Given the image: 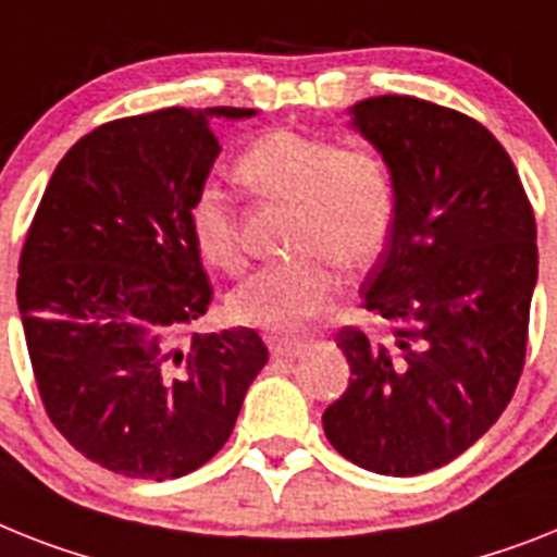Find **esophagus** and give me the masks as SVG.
<instances>
[{"label": "esophagus", "instance_id": "esophagus-1", "mask_svg": "<svg viewBox=\"0 0 557 557\" xmlns=\"http://www.w3.org/2000/svg\"><path fill=\"white\" fill-rule=\"evenodd\" d=\"M307 344L301 342V338H273L270 342V352H273V358H296L305 352Z\"/></svg>", "mask_w": 557, "mask_h": 557}]
</instances>
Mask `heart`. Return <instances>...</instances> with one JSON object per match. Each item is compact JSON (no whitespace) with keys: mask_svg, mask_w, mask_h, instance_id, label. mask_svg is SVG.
<instances>
[{"mask_svg":"<svg viewBox=\"0 0 557 557\" xmlns=\"http://www.w3.org/2000/svg\"><path fill=\"white\" fill-rule=\"evenodd\" d=\"M236 178L264 199L293 205L287 247L296 256L247 275L230 293V319L275 335L298 333L333 293L330 261L364 270L387 245L395 222L393 170L372 147H338L324 136L278 127L238 153ZM190 236L207 264L224 273L242 268L236 213L222 193L196 196Z\"/></svg>","mask_w":557,"mask_h":557,"instance_id":"1","label":"heart"}]
</instances>
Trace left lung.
<instances>
[{
  "instance_id": "obj_1",
  "label": "left lung",
  "mask_w": 557,
  "mask_h": 557,
  "mask_svg": "<svg viewBox=\"0 0 557 557\" xmlns=\"http://www.w3.org/2000/svg\"><path fill=\"white\" fill-rule=\"evenodd\" d=\"M352 127L395 178L387 247L361 307L393 342L342 327L352 379L324 410V433L379 475H421L470 449L507 410L527 361L537 278L535 213L493 133L416 96L352 104Z\"/></svg>"
}]
</instances>
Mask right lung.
<instances>
[{
    "label": "right lung",
    "instance_id": "right-lung-1",
    "mask_svg": "<svg viewBox=\"0 0 557 557\" xmlns=\"http://www.w3.org/2000/svg\"><path fill=\"white\" fill-rule=\"evenodd\" d=\"M164 108L99 124L53 170L20 256L27 356L50 424L127 478H182L227 444L268 364L250 327L193 333L213 287L190 207L222 145L210 116Z\"/></svg>",
    "mask_w": 557,
    "mask_h": 557
}]
</instances>
